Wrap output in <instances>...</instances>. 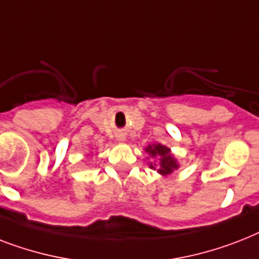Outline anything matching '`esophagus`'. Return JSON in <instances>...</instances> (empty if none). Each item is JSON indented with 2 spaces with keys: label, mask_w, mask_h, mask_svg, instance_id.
I'll use <instances>...</instances> for the list:
<instances>
[{
  "label": "esophagus",
  "mask_w": 259,
  "mask_h": 259,
  "mask_svg": "<svg viewBox=\"0 0 259 259\" xmlns=\"http://www.w3.org/2000/svg\"><path fill=\"white\" fill-rule=\"evenodd\" d=\"M118 140H119V141H123V137H119Z\"/></svg>",
  "instance_id": "1"
}]
</instances>
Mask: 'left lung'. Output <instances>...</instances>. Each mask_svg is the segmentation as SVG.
I'll use <instances>...</instances> for the list:
<instances>
[{"label":"left lung","instance_id":"8db88e82","mask_svg":"<svg viewBox=\"0 0 259 259\" xmlns=\"http://www.w3.org/2000/svg\"><path fill=\"white\" fill-rule=\"evenodd\" d=\"M146 151L151 157H159V161L150 163L151 169L157 170L159 174L166 176V174H170L174 169L178 167L177 161L173 158V155L170 154V150L166 146H162L159 144L151 145V146H148Z\"/></svg>","mask_w":259,"mask_h":259}]
</instances>
